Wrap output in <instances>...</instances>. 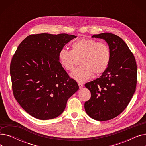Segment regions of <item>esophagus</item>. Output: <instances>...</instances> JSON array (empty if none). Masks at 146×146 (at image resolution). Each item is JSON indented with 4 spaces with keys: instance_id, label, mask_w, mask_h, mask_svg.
Wrapping results in <instances>:
<instances>
[{
    "instance_id": "esophagus-1",
    "label": "esophagus",
    "mask_w": 146,
    "mask_h": 146,
    "mask_svg": "<svg viewBox=\"0 0 146 146\" xmlns=\"http://www.w3.org/2000/svg\"><path fill=\"white\" fill-rule=\"evenodd\" d=\"M78 85H79V87L80 89H82V88L83 87V85L82 83H78Z\"/></svg>"
}]
</instances>
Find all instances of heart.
I'll return each mask as SVG.
<instances>
[{
    "mask_svg": "<svg viewBox=\"0 0 146 146\" xmlns=\"http://www.w3.org/2000/svg\"><path fill=\"white\" fill-rule=\"evenodd\" d=\"M74 56H82L80 63L82 65L76 68L70 76L80 83L89 79L94 73L101 74L104 72L110 61V51L108 45L88 38H81L73 42L72 50L62 48L59 51V63L66 70H73L75 64Z\"/></svg>",
    "mask_w": 146,
    "mask_h": 146,
    "instance_id": "obj_1",
    "label": "heart"
}]
</instances>
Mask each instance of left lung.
<instances>
[{"label":"left lung","instance_id":"left-lung-1","mask_svg":"<svg viewBox=\"0 0 146 146\" xmlns=\"http://www.w3.org/2000/svg\"><path fill=\"white\" fill-rule=\"evenodd\" d=\"M109 46L110 61L99 78L86 83L91 98L85 103L86 113L94 119H111L126 108L135 92L137 65L133 54L119 36L110 33L95 34Z\"/></svg>","mask_w":146,"mask_h":146}]
</instances>
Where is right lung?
<instances>
[{
  "label": "right lung",
  "instance_id": "add662e5",
  "mask_svg": "<svg viewBox=\"0 0 146 146\" xmlns=\"http://www.w3.org/2000/svg\"><path fill=\"white\" fill-rule=\"evenodd\" d=\"M76 38L73 35L33 34L23 40L10 67L15 98L28 113L41 120L55 118L65 110L78 84L61 66V48Z\"/></svg>",
  "mask_w": 146,
  "mask_h": 146
}]
</instances>
